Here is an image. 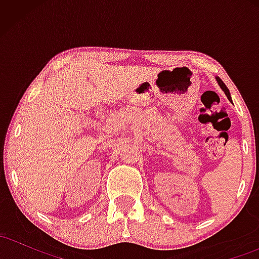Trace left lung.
<instances>
[{"label":"left lung","mask_w":259,"mask_h":259,"mask_svg":"<svg viewBox=\"0 0 259 259\" xmlns=\"http://www.w3.org/2000/svg\"><path fill=\"white\" fill-rule=\"evenodd\" d=\"M215 80H217V82H218V85L221 86V89H222V90L224 91V94L227 95V97H228V99L230 100V99H231V97H230V92H229V89L227 88V85H225L224 82L222 81V79H221V78H218V76H215Z\"/></svg>","instance_id":"8db88e82"}]
</instances>
